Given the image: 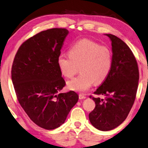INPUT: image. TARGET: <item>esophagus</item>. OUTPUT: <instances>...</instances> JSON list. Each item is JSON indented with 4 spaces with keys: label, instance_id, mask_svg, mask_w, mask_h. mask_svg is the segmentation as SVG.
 Instances as JSON below:
<instances>
[{
    "label": "esophagus",
    "instance_id": "1",
    "mask_svg": "<svg viewBox=\"0 0 148 148\" xmlns=\"http://www.w3.org/2000/svg\"><path fill=\"white\" fill-rule=\"evenodd\" d=\"M79 99H85L86 97L83 94H79Z\"/></svg>",
    "mask_w": 148,
    "mask_h": 148
}]
</instances>
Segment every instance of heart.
Wrapping results in <instances>:
<instances>
[{
  "label": "heart",
  "mask_w": 148,
  "mask_h": 148,
  "mask_svg": "<svg viewBox=\"0 0 148 148\" xmlns=\"http://www.w3.org/2000/svg\"><path fill=\"white\" fill-rule=\"evenodd\" d=\"M69 55H60L58 65L63 75L72 78L81 72L78 77L67 83L69 89L84 92L92 83L99 85L106 80L112 69L113 55L108 47L101 45L94 41L83 39L70 47Z\"/></svg>",
  "instance_id": "obj_1"
}]
</instances>
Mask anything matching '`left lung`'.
<instances>
[{"instance_id": "1", "label": "left lung", "mask_w": 148, "mask_h": 148, "mask_svg": "<svg viewBox=\"0 0 148 148\" xmlns=\"http://www.w3.org/2000/svg\"><path fill=\"white\" fill-rule=\"evenodd\" d=\"M106 35L112 41V66L107 79L94 92L97 97L89 96L95 102V108L88 114L92 126L102 131L116 128L126 119L134 103L139 80L133 52L116 36Z\"/></svg>"}]
</instances>
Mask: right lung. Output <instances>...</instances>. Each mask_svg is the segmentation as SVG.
Wrapping results in <instances>:
<instances>
[{"mask_svg": "<svg viewBox=\"0 0 148 148\" xmlns=\"http://www.w3.org/2000/svg\"><path fill=\"white\" fill-rule=\"evenodd\" d=\"M68 33L56 28L36 34L20 45L13 61L11 77L18 101L32 121L45 130L64 123L79 99L73 90L60 93L65 81L58 58Z\"/></svg>", "mask_w": 148, "mask_h": 148, "instance_id": "right-lung-1", "label": "right lung"}]
</instances>
